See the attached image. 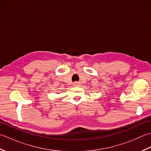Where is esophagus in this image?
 <instances>
[{
  "mask_svg": "<svg viewBox=\"0 0 151 151\" xmlns=\"http://www.w3.org/2000/svg\"><path fill=\"white\" fill-rule=\"evenodd\" d=\"M80 85V83L78 82H75L73 83V86H79Z\"/></svg>",
  "mask_w": 151,
  "mask_h": 151,
  "instance_id": "34e87169",
  "label": "esophagus"
}]
</instances>
